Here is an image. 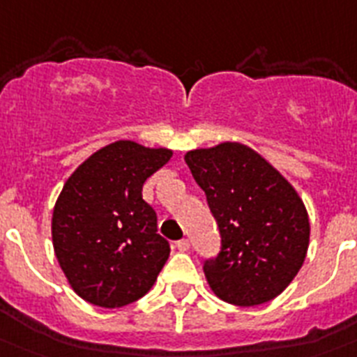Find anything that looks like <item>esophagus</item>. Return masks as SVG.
I'll list each match as a JSON object with an SVG mask.
<instances>
[{
	"label": "esophagus",
	"instance_id": "34e87169",
	"mask_svg": "<svg viewBox=\"0 0 357 357\" xmlns=\"http://www.w3.org/2000/svg\"><path fill=\"white\" fill-rule=\"evenodd\" d=\"M176 250H178V252H188V250H190V241H185V238L178 241V243H176Z\"/></svg>",
	"mask_w": 357,
	"mask_h": 357
}]
</instances>
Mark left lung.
Listing matches in <instances>:
<instances>
[{
    "instance_id": "left-lung-1",
    "label": "left lung",
    "mask_w": 357,
    "mask_h": 357,
    "mask_svg": "<svg viewBox=\"0 0 357 357\" xmlns=\"http://www.w3.org/2000/svg\"><path fill=\"white\" fill-rule=\"evenodd\" d=\"M219 225L222 250L206 261L213 294L237 306L272 301L294 281L310 243L296 188L255 149L220 142L184 155Z\"/></svg>"
}]
</instances>
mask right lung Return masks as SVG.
<instances>
[{
    "mask_svg": "<svg viewBox=\"0 0 357 357\" xmlns=\"http://www.w3.org/2000/svg\"><path fill=\"white\" fill-rule=\"evenodd\" d=\"M172 157L167 147L116 140L85 158L63 184L52 210V246L84 301L120 308L155 284L169 244L157 234L142 185Z\"/></svg>",
    "mask_w": 357,
    "mask_h": 357,
    "instance_id": "add662e5",
    "label": "right lung"
}]
</instances>
